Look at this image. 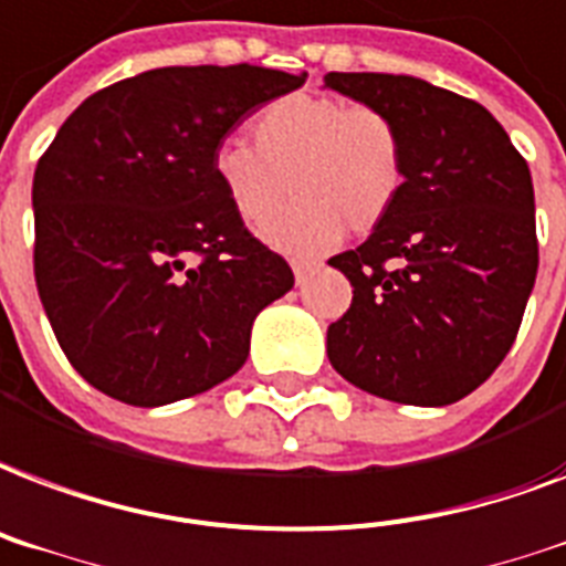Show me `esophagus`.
Wrapping results in <instances>:
<instances>
[{"instance_id": "1", "label": "esophagus", "mask_w": 566, "mask_h": 566, "mask_svg": "<svg viewBox=\"0 0 566 566\" xmlns=\"http://www.w3.org/2000/svg\"><path fill=\"white\" fill-rule=\"evenodd\" d=\"M317 270V264H308V261H293V279H296V284H305L308 282V275Z\"/></svg>"}]
</instances>
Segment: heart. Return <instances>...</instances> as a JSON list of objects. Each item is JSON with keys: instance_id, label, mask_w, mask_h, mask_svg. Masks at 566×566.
<instances>
[{"instance_id": "obj_1", "label": "heart", "mask_w": 566, "mask_h": 566, "mask_svg": "<svg viewBox=\"0 0 566 566\" xmlns=\"http://www.w3.org/2000/svg\"><path fill=\"white\" fill-rule=\"evenodd\" d=\"M252 139L254 148L240 139L219 142L210 168L245 226L273 219L291 189L296 205L261 231L275 252H329L347 226L365 234L403 196L407 150L398 124L365 103L291 94L254 118Z\"/></svg>"}]
</instances>
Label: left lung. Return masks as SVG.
Returning a JSON list of instances; mask_svg holds the SVG:
<instances>
[{
  "instance_id": "8db88e82",
  "label": "left lung",
  "mask_w": 566,
  "mask_h": 566,
  "mask_svg": "<svg viewBox=\"0 0 566 566\" xmlns=\"http://www.w3.org/2000/svg\"><path fill=\"white\" fill-rule=\"evenodd\" d=\"M323 88L386 112L407 150L395 210L329 258L353 284L326 332L332 368L377 398L448 407L502 365L532 296L528 163L481 103L416 76L326 73Z\"/></svg>"
}]
</instances>
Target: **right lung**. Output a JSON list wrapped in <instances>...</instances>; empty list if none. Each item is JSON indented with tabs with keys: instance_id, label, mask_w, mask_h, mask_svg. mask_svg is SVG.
Returning <instances> with one entry per match:
<instances>
[{
	"instance_id": "obj_1",
	"label": "right lung",
	"mask_w": 566,
	"mask_h": 566,
	"mask_svg": "<svg viewBox=\"0 0 566 566\" xmlns=\"http://www.w3.org/2000/svg\"><path fill=\"white\" fill-rule=\"evenodd\" d=\"M305 73L157 67L92 94L32 184L34 282L64 356L129 407H166L243 368L252 323L293 287L213 178V150Z\"/></svg>"
}]
</instances>
